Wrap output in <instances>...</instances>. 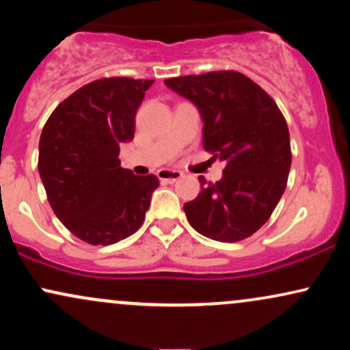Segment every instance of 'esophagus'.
Returning <instances> with one entry per match:
<instances>
[{
    "mask_svg": "<svg viewBox=\"0 0 350 350\" xmlns=\"http://www.w3.org/2000/svg\"><path fill=\"white\" fill-rule=\"evenodd\" d=\"M158 178L161 183H176V180L183 178V172L174 171V170H159Z\"/></svg>",
    "mask_w": 350,
    "mask_h": 350,
    "instance_id": "esophagus-1",
    "label": "esophagus"
}]
</instances>
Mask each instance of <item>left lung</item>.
<instances>
[{
	"mask_svg": "<svg viewBox=\"0 0 350 350\" xmlns=\"http://www.w3.org/2000/svg\"><path fill=\"white\" fill-rule=\"evenodd\" d=\"M198 107L202 144L226 163L222 179L199 176V196L184 204L194 230L234 243L270 219L286 189L291 167L290 131L278 105L262 87L234 70L164 80Z\"/></svg>",
	"mask_w": 350,
	"mask_h": 350,
	"instance_id": "1",
	"label": "left lung"
}]
</instances>
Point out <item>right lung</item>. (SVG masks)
<instances>
[{"instance_id": "1", "label": "right lung", "mask_w": 350, "mask_h": 350, "mask_svg": "<svg viewBox=\"0 0 350 350\" xmlns=\"http://www.w3.org/2000/svg\"><path fill=\"white\" fill-rule=\"evenodd\" d=\"M152 80L100 79L64 100L44 124L39 176L47 199L75 237L111 245L142 227L154 174L120 166V146L135 136V116Z\"/></svg>"}]
</instances>
